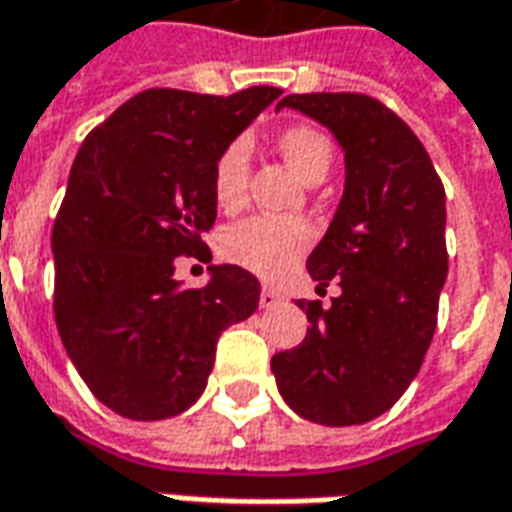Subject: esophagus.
<instances>
[{
    "label": "esophagus",
    "instance_id": "1",
    "mask_svg": "<svg viewBox=\"0 0 512 512\" xmlns=\"http://www.w3.org/2000/svg\"><path fill=\"white\" fill-rule=\"evenodd\" d=\"M279 301H282V296H279L274 288L260 290V307H263V310H271V307H277Z\"/></svg>",
    "mask_w": 512,
    "mask_h": 512
}]
</instances>
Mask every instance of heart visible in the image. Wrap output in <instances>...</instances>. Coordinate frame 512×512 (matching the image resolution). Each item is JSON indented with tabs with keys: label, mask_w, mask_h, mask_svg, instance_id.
I'll use <instances>...</instances> for the list:
<instances>
[{
	"label": "heart",
	"mask_w": 512,
	"mask_h": 512,
	"mask_svg": "<svg viewBox=\"0 0 512 512\" xmlns=\"http://www.w3.org/2000/svg\"><path fill=\"white\" fill-rule=\"evenodd\" d=\"M277 147L290 169L304 183H321L332 167V145L329 139L310 126H290L277 136ZM249 180V145L246 139H233L216 156L211 169L213 202L222 211H235L246 197ZM312 244V230L304 222L293 219H271L252 216L244 222L230 224L219 235V255L252 271L257 277L279 279L288 274Z\"/></svg>",
	"instance_id": "b5f03b06"
}]
</instances>
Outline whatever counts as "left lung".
Segmentation results:
<instances>
[{
    "label": "left lung",
    "mask_w": 512,
    "mask_h": 512,
    "mask_svg": "<svg viewBox=\"0 0 512 512\" xmlns=\"http://www.w3.org/2000/svg\"><path fill=\"white\" fill-rule=\"evenodd\" d=\"M334 134L345 186L307 271L332 307L307 301V337L274 354L279 395L299 417L329 428L362 425L395 406L422 367L447 279L444 186L414 131L359 93L288 95ZM304 310V304L299 301Z\"/></svg>",
    "instance_id": "8db88e82"
}]
</instances>
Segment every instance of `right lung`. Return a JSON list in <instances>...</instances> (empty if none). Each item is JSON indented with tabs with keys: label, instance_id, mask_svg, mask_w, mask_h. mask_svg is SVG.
<instances>
[{
	"label": "right lung",
	"instance_id": "right-lung-1",
	"mask_svg": "<svg viewBox=\"0 0 512 512\" xmlns=\"http://www.w3.org/2000/svg\"><path fill=\"white\" fill-rule=\"evenodd\" d=\"M282 90H145L87 134L54 222V321L104 406L139 422L175 417L205 392L216 340L257 310L260 282L211 266L183 288L175 257L211 255V169Z\"/></svg>",
	"mask_w": 512,
	"mask_h": 512
}]
</instances>
